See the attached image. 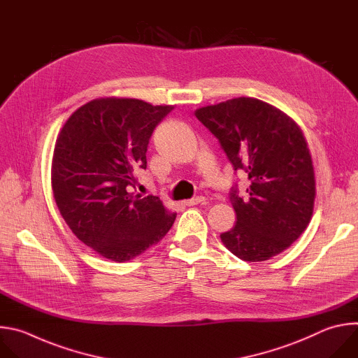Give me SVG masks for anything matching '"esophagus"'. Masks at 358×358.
Wrapping results in <instances>:
<instances>
[{"label":"esophagus","instance_id":"1","mask_svg":"<svg viewBox=\"0 0 358 358\" xmlns=\"http://www.w3.org/2000/svg\"><path fill=\"white\" fill-rule=\"evenodd\" d=\"M206 199L203 197V196H197V197H193V199H189V200H185L183 201V204L185 206H196V204H199V203H201V201H204Z\"/></svg>","mask_w":358,"mask_h":358}]
</instances>
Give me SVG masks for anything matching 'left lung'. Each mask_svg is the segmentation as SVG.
I'll return each mask as SVG.
<instances>
[{
  "mask_svg": "<svg viewBox=\"0 0 358 358\" xmlns=\"http://www.w3.org/2000/svg\"><path fill=\"white\" fill-rule=\"evenodd\" d=\"M216 136L234 166L248 175L243 199L237 186L230 200L236 226L222 241L248 262L266 261L296 241L310 223L316 180L301 127L279 108L252 97H237L194 111Z\"/></svg>",
  "mask_w": 358,
  "mask_h": 358,
  "instance_id": "8db88e82",
  "label": "left lung"
}]
</instances>
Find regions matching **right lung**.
<instances>
[{
	"label": "right lung",
	"mask_w": 358,
	"mask_h": 358,
	"mask_svg": "<svg viewBox=\"0 0 358 358\" xmlns=\"http://www.w3.org/2000/svg\"><path fill=\"white\" fill-rule=\"evenodd\" d=\"M173 106L101 97L86 103L62 127L52 158V190L73 234L101 257L125 262L158 244L176 213L157 196L128 192L134 172L147 168L155 127Z\"/></svg>",
	"instance_id": "add662e5"
}]
</instances>
